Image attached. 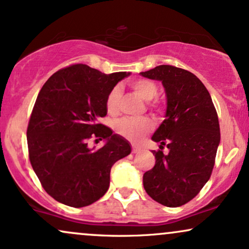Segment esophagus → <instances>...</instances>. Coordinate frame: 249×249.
<instances>
[{
	"mask_svg": "<svg viewBox=\"0 0 249 249\" xmlns=\"http://www.w3.org/2000/svg\"><path fill=\"white\" fill-rule=\"evenodd\" d=\"M139 152H140V148L133 145V146H132V153H133V154H137V153H139Z\"/></svg>",
	"mask_w": 249,
	"mask_h": 249,
	"instance_id": "34e87169",
	"label": "esophagus"
}]
</instances>
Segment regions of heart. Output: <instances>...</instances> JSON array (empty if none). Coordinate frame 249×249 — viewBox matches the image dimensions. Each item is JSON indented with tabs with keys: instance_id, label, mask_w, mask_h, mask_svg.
I'll list each match as a JSON object with an SVG mask.
<instances>
[{
	"instance_id": "heart-1",
	"label": "heart",
	"mask_w": 249,
	"mask_h": 249,
	"mask_svg": "<svg viewBox=\"0 0 249 249\" xmlns=\"http://www.w3.org/2000/svg\"><path fill=\"white\" fill-rule=\"evenodd\" d=\"M130 87L138 96L143 101L148 102V107L152 111L157 112L160 109V104L158 101H152L158 96L159 87L154 81L149 79H139L130 83ZM122 100V89L119 87H115L107 96L106 107L110 115H116L119 111V104ZM151 102H149V101ZM154 128V123L149 118H122L116 122L115 130L121 136L127 139L138 142L142 138L151 132Z\"/></svg>"
}]
</instances>
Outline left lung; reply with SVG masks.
I'll list each match as a JSON object with an SVG mask.
<instances>
[{
  "instance_id": "left-lung-1",
  "label": "left lung",
  "mask_w": 249,
  "mask_h": 249,
  "mask_svg": "<svg viewBox=\"0 0 249 249\" xmlns=\"http://www.w3.org/2000/svg\"><path fill=\"white\" fill-rule=\"evenodd\" d=\"M142 75L162 81L167 95L166 119L152 137L160 149L153 152V168L143 174V188L164 206L184 205L212 174L220 142L217 111L208 89L189 71L160 65Z\"/></svg>"
}]
</instances>
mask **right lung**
<instances>
[{"label": "right lung", "instance_id": "add662e5", "mask_svg": "<svg viewBox=\"0 0 249 249\" xmlns=\"http://www.w3.org/2000/svg\"><path fill=\"white\" fill-rule=\"evenodd\" d=\"M128 74L74 64L55 71L39 91L26 131L29 159L45 191L62 204L82 208L100 199L113 163L131 153L124 138L98 122L107 116L109 91ZM90 139L107 143L91 150Z\"/></svg>", "mask_w": 249, "mask_h": 249}]
</instances>
